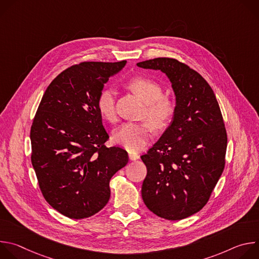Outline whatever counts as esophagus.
I'll list each match as a JSON object with an SVG mask.
<instances>
[{"label":"esophagus","mask_w":259,"mask_h":259,"mask_svg":"<svg viewBox=\"0 0 259 259\" xmlns=\"http://www.w3.org/2000/svg\"><path fill=\"white\" fill-rule=\"evenodd\" d=\"M139 158H140V156H139L138 154L133 153V152H129V159H130L131 161H136V160H138Z\"/></svg>","instance_id":"34e87169"}]
</instances>
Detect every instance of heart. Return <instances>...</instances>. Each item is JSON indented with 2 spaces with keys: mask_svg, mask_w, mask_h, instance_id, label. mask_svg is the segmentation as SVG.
I'll return each mask as SVG.
<instances>
[{
  "mask_svg": "<svg viewBox=\"0 0 259 259\" xmlns=\"http://www.w3.org/2000/svg\"><path fill=\"white\" fill-rule=\"evenodd\" d=\"M127 87L145 103L144 116L151 121L141 123H125L114 132V140L130 152H137L147 144L154 134V126L163 129L175 114V101L163 95V89L156 81L146 77H135L128 81ZM96 105L101 117L109 122L117 119L116 94L113 89L100 91Z\"/></svg>",
  "mask_w": 259,
  "mask_h": 259,
  "instance_id": "obj_1",
  "label": "heart"
}]
</instances>
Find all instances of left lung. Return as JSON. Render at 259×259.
Instances as JSON below:
<instances>
[{"instance_id": "1", "label": "left lung", "mask_w": 259, "mask_h": 259, "mask_svg": "<svg viewBox=\"0 0 259 259\" xmlns=\"http://www.w3.org/2000/svg\"><path fill=\"white\" fill-rule=\"evenodd\" d=\"M160 69L176 96L173 120L140 158L146 166L141 196L159 217L180 220L199 212L226 165L227 130L215 94L199 72L174 58L138 62Z\"/></svg>"}]
</instances>
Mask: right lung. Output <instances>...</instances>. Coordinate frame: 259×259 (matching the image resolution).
<instances>
[{
    "label": "right lung",
    "instance_id": "1",
    "mask_svg": "<svg viewBox=\"0 0 259 259\" xmlns=\"http://www.w3.org/2000/svg\"><path fill=\"white\" fill-rule=\"evenodd\" d=\"M119 62L84 61L61 71L46 89L30 128L31 164L45 200L62 215L82 219L110 197L109 180L128 154L108 140L97 97Z\"/></svg>",
    "mask_w": 259,
    "mask_h": 259
}]
</instances>
